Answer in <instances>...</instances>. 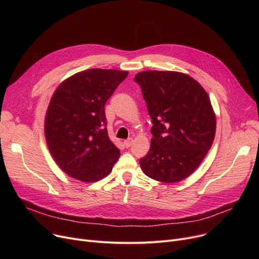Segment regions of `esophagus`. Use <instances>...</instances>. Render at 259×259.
Returning a JSON list of instances; mask_svg holds the SVG:
<instances>
[{"mask_svg": "<svg viewBox=\"0 0 259 259\" xmlns=\"http://www.w3.org/2000/svg\"><path fill=\"white\" fill-rule=\"evenodd\" d=\"M133 143V139H128L126 141H124V145L126 146V148H129Z\"/></svg>", "mask_w": 259, "mask_h": 259, "instance_id": "1", "label": "esophagus"}]
</instances>
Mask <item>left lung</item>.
I'll return each instance as SVG.
<instances>
[{"instance_id": "1", "label": "left lung", "mask_w": 259, "mask_h": 259, "mask_svg": "<svg viewBox=\"0 0 259 259\" xmlns=\"http://www.w3.org/2000/svg\"><path fill=\"white\" fill-rule=\"evenodd\" d=\"M141 86L152 119L150 149L140 159L144 173L165 184L184 181L207 155L216 116L209 95L190 75L178 71H142Z\"/></svg>"}]
</instances>
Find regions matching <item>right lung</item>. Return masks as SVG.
Wrapping results in <instances>:
<instances>
[{
	"label": "right lung",
	"instance_id": "obj_1",
	"mask_svg": "<svg viewBox=\"0 0 259 259\" xmlns=\"http://www.w3.org/2000/svg\"><path fill=\"white\" fill-rule=\"evenodd\" d=\"M128 73L94 68L66 78L53 92L45 139L54 161L70 178L93 183L112 171L119 150L109 139L104 108Z\"/></svg>",
	"mask_w": 259,
	"mask_h": 259
}]
</instances>
